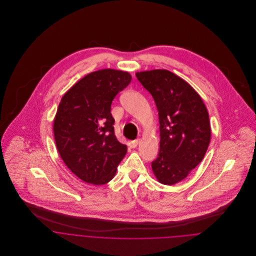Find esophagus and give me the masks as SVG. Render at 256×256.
Wrapping results in <instances>:
<instances>
[{
  "label": "esophagus",
  "instance_id": "esophagus-1",
  "mask_svg": "<svg viewBox=\"0 0 256 256\" xmlns=\"http://www.w3.org/2000/svg\"><path fill=\"white\" fill-rule=\"evenodd\" d=\"M139 143H140V139H137V140H134V141H132V146L133 148H136V146L139 145Z\"/></svg>",
  "mask_w": 256,
  "mask_h": 256
}]
</instances>
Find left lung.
Wrapping results in <instances>:
<instances>
[{
  "mask_svg": "<svg viewBox=\"0 0 256 256\" xmlns=\"http://www.w3.org/2000/svg\"><path fill=\"white\" fill-rule=\"evenodd\" d=\"M152 94L160 121V152L152 162L158 182L183 180L203 160L211 140L209 114L201 96L180 76L158 69L136 73Z\"/></svg>",
  "mask_w": 256,
  "mask_h": 256,
  "instance_id": "obj_1",
  "label": "left lung"
}]
</instances>
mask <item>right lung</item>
I'll return each mask as SVG.
<instances>
[{
	"instance_id": "add662e5",
	"label": "right lung",
	"mask_w": 256,
	"mask_h": 256,
	"mask_svg": "<svg viewBox=\"0 0 256 256\" xmlns=\"http://www.w3.org/2000/svg\"><path fill=\"white\" fill-rule=\"evenodd\" d=\"M128 72L102 69L88 74L63 96L53 122L59 154L80 180L110 182L127 152L114 134L111 104L131 82Z\"/></svg>"
}]
</instances>
